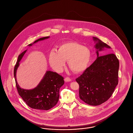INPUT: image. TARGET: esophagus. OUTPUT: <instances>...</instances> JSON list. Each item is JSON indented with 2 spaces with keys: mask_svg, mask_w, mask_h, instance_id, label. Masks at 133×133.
Listing matches in <instances>:
<instances>
[{
  "mask_svg": "<svg viewBox=\"0 0 133 133\" xmlns=\"http://www.w3.org/2000/svg\"><path fill=\"white\" fill-rule=\"evenodd\" d=\"M64 81L65 82H69L71 81V79L69 77H66V78H64Z\"/></svg>",
  "mask_w": 133,
  "mask_h": 133,
  "instance_id": "34e87169",
  "label": "esophagus"
}]
</instances>
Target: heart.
Here are the masks:
<instances>
[{
  "label": "heart",
  "instance_id": "1",
  "mask_svg": "<svg viewBox=\"0 0 133 133\" xmlns=\"http://www.w3.org/2000/svg\"><path fill=\"white\" fill-rule=\"evenodd\" d=\"M91 51L88 47L74 42L61 45L58 51L52 50L49 56L50 65L57 72H60L68 60L70 69L75 73L85 71L91 59Z\"/></svg>",
  "mask_w": 133,
  "mask_h": 133
}]
</instances>
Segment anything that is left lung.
<instances>
[{
  "instance_id": "left-lung-1",
  "label": "left lung",
  "mask_w": 133,
  "mask_h": 133,
  "mask_svg": "<svg viewBox=\"0 0 133 133\" xmlns=\"http://www.w3.org/2000/svg\"><path fill=\"white\" fill-rule=\"evenodd\" d=\"M97 58L79 77L76 79L79 84L80 98L86 104L97 106L107 101L118 84L119 61L114 54L98 57V51L110 47L96 37Z\"/></svg>"
}]
</instances>
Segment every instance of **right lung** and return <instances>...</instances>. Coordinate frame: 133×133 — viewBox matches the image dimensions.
<instances>
[{
	"mask_svg": "<svg viewBox=\"0 0 133 133\" xmlns=\"http://www.w3.org/2000/svg\"><path fill=\"white\" fill-rule=\"evenodd\" d=\"M49 37L40 38L28 45L30 46L39 41L48 39ZM26 51L27 50H25L18 56L14 69V76L18 93L30 107L35 109L47 110L54 107L58 103L59 89L64 83V78L58 73L48 71L46 72L43 78L35 88L31 90L21 88L16 81V73L19 64V62Z\"/></svg>",
	"mask_w": 133,
	"mask_h": 133,
	"instance_id": "obj_1",
	"label": "right lung"
}]
</instances>
